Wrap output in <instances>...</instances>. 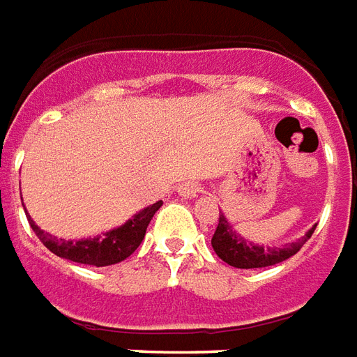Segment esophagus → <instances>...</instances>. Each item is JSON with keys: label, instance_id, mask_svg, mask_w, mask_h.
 Returning <instances> with one entry per match:
<instances>
[{"label": "esophagus", "instance_id": "1", "mask_svg": "<svg viewBox=\"0 0 357 357\" xmlns=\"http://www.w3.org/2000/svg\"><path fill=\"white\" fill-rule=\"evenodd\" d=\"M202 190V185L192 183V181H187V183H181L178 187V192L185 198H195L198 197V192Z\"/></svg>", "mask_w": 357, "mask_h": 357}]
</instances>
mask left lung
<instances>
[{"mask_svg": "<svg viewBox=\"0 0 357 357\" xmlns=\"http://www.w3.org/2000/svg\"><path fill=\"white\" fill-rule=\"evenodd\" d=\"M314 228L317 227H312L303 238L284 245V247H273V249L268 247V249H264L262 245L249 243L247 239L236 234V230L227 221V217L219 213V225H217V230H215L213 238H211V247L217 252V257L230 264V266H234V268H268V266H275V264L284 262L290 257H294L305 245L307 239L311 238Z\"/></svg>", "mask_w": 357, "mask_h": 357, "instance_id": "left-lung-1", "label": "left lung"}]
</instances>
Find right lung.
<instances>
[{"instance_id": "1", "label": "right lung", "mask_w": 357, "mask_h": 357, "mask_svg": "<svg viewBox=\"0 0 357 357\" xmlns=\"http://www.w3.org/2000/svg\"><path fill=\"white\" fill-rule=\"evenodd\" d=\"M160 206H162V200L138 211L132 219H129L119 228H114L102 236L78 239V241L56 238V236L40 230L29 215H27V221H29V227L33 228V232L37 234V238L54 255L67 258L70 262L102 268V266H112V264L121 262L138 249V245L142 243L144 236H146V228H148L149 221L153 219L155 211Z\"/></svg>"}]
</instances>
